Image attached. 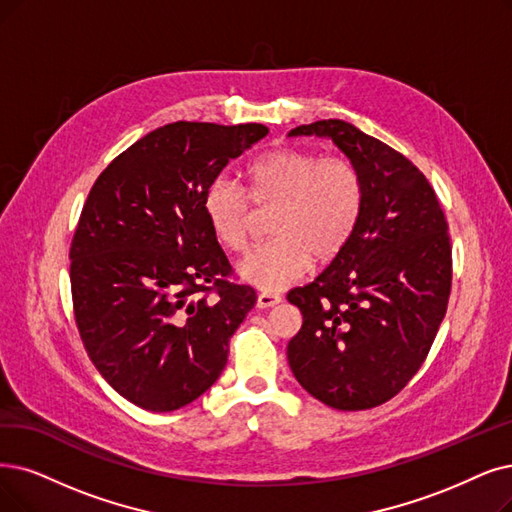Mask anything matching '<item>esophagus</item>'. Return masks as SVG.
<instances>
[{
	"label": "esophagus",
	"mask_w": 512,
	"mask_h": 512,
	"mask_svg": "<svg viewBox=\"0 0 512 512\" xmlns=\"http://www.w3.org/2000/svg\"><path fill=\"white\" fill-rule=\"evenodd\" d=\"M279 302H281V296L273 294V292H260L256 298L258 309H271V306H275Z\"/></svg>",
	"instance_id": "esophagus-1"
}]
</instances>
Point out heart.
Wrapping results in <instances>:
<instances>
[{"label": "heart", "instance_id": "b5f03b06", "mask_svg": "<svg viewBox=\"0 0 512 512\" xmlns=\"http://www.w3.org/2000/svg\"><path fill=\"white\" fill-rule=\"evenodd\" d=\"M256 206H271L275 235L237 264V273L262 290L296 281L311 260H332L351 239L363 206V182L351 161L281 147L256 155L243 170ZM203 214L216 239L233 252L250 239L252 210L245 193L218 178L203 195Z\"/></svg>", "mask_w": 512, "mask_h": 512}]
</instances>
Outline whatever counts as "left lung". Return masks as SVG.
<instances>
[{
    "instance_id": "obj_1",
    "label": "left lung",
    "mask_w": 512,
    "mask_h": 512,
    "mask_svg": "<svg viewBox=\"0 0 512 512\" xmlns=\"http://www.w3.org/2000/svg\"><path fill=\"white\" fill-rule=\"evenodd\" d=\"M288 136L330 138L363 182L357 227L313 283L288 361L306 393L342 412L393 399L426 359L452 290V245L439 199L414 163L342 119Z\"/></svg>"
}]
</instances>
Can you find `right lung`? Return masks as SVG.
Returning a JSON list of instances; mask_svg holds the SVG:
<instances>
[{
    "mask_svg": "<svg viewBox=\"0 0 512 512\" xmlns=\"http://www.w3.org/2000/svg\"><path fill=\"white\" fill-rule=\"evenodd\" d=\"M269 134L262 124L176 121L102 172L71 243L81 340L100 376L149 412H174L218 380L229 338L256 304L203 214L222 168Z\"/></svg>",
    "mask_w": 512,
    "mask_h": 512,
    "instance_id": "1",
    "label": "right lung"
}]
</instances>
